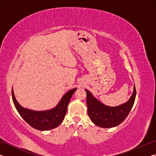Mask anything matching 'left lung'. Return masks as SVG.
I'll return each instance as SVG.
<instances>
[{
    "label": "left lung",
    "mask_w": 156,
    "mask_h": 156,
    "mask_svg": "<svg viewBox=\"0 0 156 156\" xmlns=\"http://www.w3.org/2000/svg\"><path fill=\"white\" fill-rule=\"evenodd\" d=\"M87 93V113L95 125L103 128H111L122 123L127 117L135 101L136 90L134 86L131 97L126 103L118 107H108L102 104L92 96L90 91Z\"/></svg>",
    "instance_id": "left-lung-1"
}]
</instances>
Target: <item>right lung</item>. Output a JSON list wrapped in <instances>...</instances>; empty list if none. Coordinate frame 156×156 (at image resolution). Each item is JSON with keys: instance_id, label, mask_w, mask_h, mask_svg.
I'll return each instance as SVG.
<instances>
[{"instance_id": "obj_1", "label": "right lung", "mask_w": 156, "mask_h": 156, "mask_svg": "<svg viewBox=\"0 0 156 156\" xmlns=\"http://www.w3.org/2000/svg\"><path fill=\"white\" fill-rule=\"evenodd\" d=\"M76 90V88L68 91L62 97L58 105L54 109L43 112H36L25 109L17 102L13 89L12 94L14 106L21 117L34 129L41 131H47L57 127L62 122L67 113L69 102Z\"/></svg>"}]
</instances>
